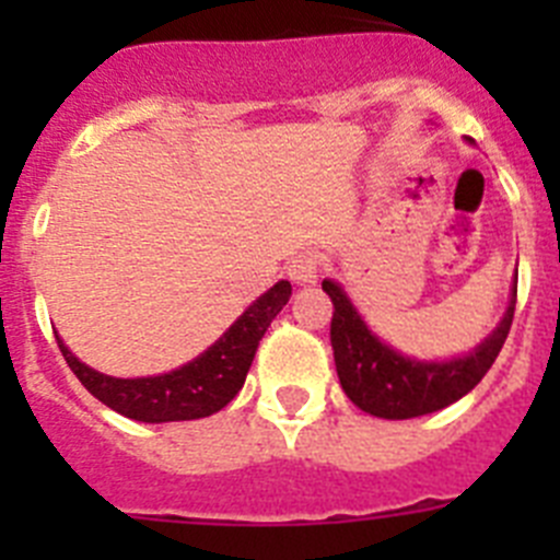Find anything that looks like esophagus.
<instances>
[{"instance_id": "34e87169", "label": "esophagus", "mask_w": 560, "mask_h": 560, "mask_svg": "<svg viewBox=\"0 0 560 560\" xmlns=\"http://www.w3.org/2000/svg\"><path fill=\"white\" fill-rule=\"evenodd\" d=\"M319 271H323V257L316 255V252H303V255H296L289 264V277L300 285L316 283Z\"/></svg>"}]
</instances>
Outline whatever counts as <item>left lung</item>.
I'll list each match as a JSON object with an SVG mask.
<instances>
[{
    "mask_svg": "<svg viewBox=\"0 0 560 560\" xmlns=\"http://www.w3.org/2000/svg\"><path fill=\"white\" fill-rule=\"evenodd\" d=\"M323 291L334 303L330 348H334L341 389L361 412L387 420L438 412L471 393L497 361L504 339L511 334L513 311H516V294H513L499 328L474 353L438 364V361L407 359L389 350L361 323V316L355 314L339 285L325 280Z\"/></svg>",
    "mask_w": 560,
    "mask_h": 560,
    "instance_id": "8db88e82",
    "label": "left lung"
}]
</instances>
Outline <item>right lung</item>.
Segmentation results:
<instances>
[{
  "mask_svg": "<svg viewBox=\"0 0 560 560\" xmlns=\"http://www.w3.org/2000/svg\"><path fill=\"white\" fill-rule=\"evenodd\" d=\"M289 296L291 283L280 280L260 300H255L207 353L192 359L185 368L153 375V378H112V375L97 373L69 353L58 336L56 339L69 370L78 375L89 393L114 412L140 420V423L196 420L224 409L241 393L257 345L264 339L271 319L289 303Z\"/></svg>",
  "mask_w": 560,
  "mask_h": 560,
  "instance_id": "1",
  "label": "right lung"
}]
</instances>
